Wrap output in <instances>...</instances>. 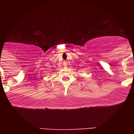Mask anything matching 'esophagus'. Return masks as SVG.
Returning <instances> with one entry per match:
<instances>
[{
    "label": "esophagus",
    "mask_w": 134,
    "mask_h": 134,
    "mask_svg": "<svg viewBox=\"0 0 134 134\" xmlns=\"http://www.w3.org/2000/svg\"><path fill=\"white\" fill-rule=\"evenodd\" d=\"M65 65H67V62H65Z\"/></svg>",
    "instance_id": "obj_1"
}]
</instances>
